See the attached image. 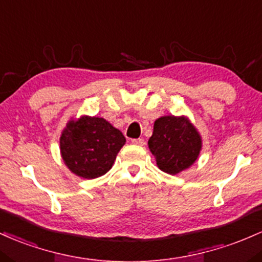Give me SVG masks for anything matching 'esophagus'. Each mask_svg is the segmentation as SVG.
<instances>
[{
	"instance_id": "esophagus-1",
	"label": "esophagus",
	"mask_w": 262,
	"mask_h": 262,
	"mask_svg": "<svg viewBox=\"0 0 262 262\" xmlns=\"http://www.w3.org/2000/svg\"><path fill=\"white\" fill-rule=\"evenodd\" d=\"M131 142L134 143V145H137V146L145 145V140L143 139H134V140H131Z\"/></svg>"
}]
</instances>
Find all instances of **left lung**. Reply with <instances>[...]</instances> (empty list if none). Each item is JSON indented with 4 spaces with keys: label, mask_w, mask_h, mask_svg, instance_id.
Here are the masks:
<instances>
[{
    "label": "left lung",
    "mask_w": 262,
    "mask_h": 262,
    "mask_svg": "<svg viewBox=\"0 0 262 262\" xmlns=\"http://www.w3.org/2000/svg\"><path fill=\"white\" fill-rule=\"evenodd\" d=\"M148 147L158 168L168 174H177L195 162L202 140L187 119L170 115L156 120Z\"/></svg>",
    "instance_id": "obj_1"
}]
</instances>
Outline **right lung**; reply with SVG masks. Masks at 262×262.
Listing matches in <instances>:
<instances>
[{
	"label": "right lung",
	"mask_w": 262,
	"mask_h": 262,
	"mask_svg": "<svg viewBox=\"0 0 262 262\" xmlns=\"http://www.w3.org/2000/svg\"><path fill=\"white\" fill-rule=\"evenodd\" d=\"M122 132L101 117L83 116L70 121L60 137V152L68 168L79 177L94 179L113 167L125 145Z\"/></svg>",
	"instance_id": "right-lung-1"
}]
</instances>
